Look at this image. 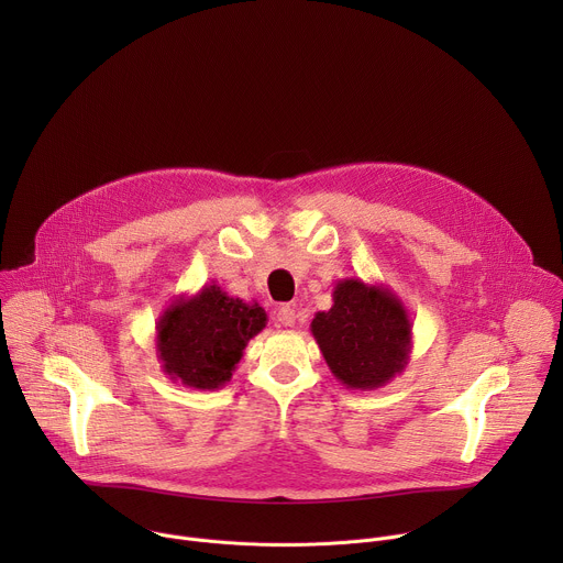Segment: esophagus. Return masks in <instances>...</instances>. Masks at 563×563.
Returning a JSON list of instances; mask_svg holds the SVG:
<instances>
[{"label":"esophagus","mask_w":563,"mask_h":563,"mask_svg":"<svg viewBox=\"0 0 563 563\" xmlns=\"http://www.w3.org/2000/svg\"><path fill=\"white\" fill-rule=\"evenodd\" d=\"M276 318H278L280 325L294 328V325H296V309H294L291 305H280V307L276 309Z\"/></svg>","instance_id":"34e87169"}]
</instances>
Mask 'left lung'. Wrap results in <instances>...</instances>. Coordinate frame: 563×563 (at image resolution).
Returning <instances> with one entry per match:
<instances>
[{"mask_svg":"<svg viewBox=\"0 0 563 563\" xmlns=\"http://www.w3.org/2000/svg\"><path fill=\"white\" fill-rule=\"evenodd\" d=\"M332 300L328 311L313 316L311 334L336 380L369 391L404 374L412 354V323L400 298L387 285L343 278Z\"/></svg>","mask_w":563,"mask_h":563,"instance_id":"1","label":"left lung"}]
</instances>
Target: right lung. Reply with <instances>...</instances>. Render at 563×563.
<instances>
[{
	"label": "right lung",
	"mask_w": 563,
	"mask_h": 563,
	"mask_svg": "<svg viewBox=\"0 0 563 563\" xmlns=\"http://www.w3.org/2000/svg\"><path fill=\"white\" fill-rule=\"evenodd\" d=\"M265 325L267 313L256 300L233 298L211 283L191 296H176L159 313L155 354L174 383L220 389Z\"/></svg>",
	"instance_id": "add662e5"
}]
</instances>
